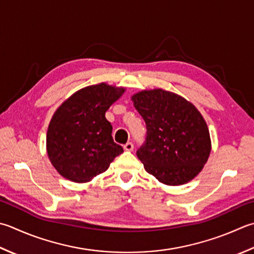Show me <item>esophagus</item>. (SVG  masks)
<instances>
[{
    "label": "esophagus",
    "mask_w": 254,
    "mask_h": 254,
    "mask_svg": "<svg viewBox=\"0 0 254 254\" xmlns=\"http://www.w3.org/2000/svg\"><path fill=\"white\" fill-rule=\"evenodd\" d=\"M124 150L126 151H127V152H131V151H133V148H134V145H133V143L132 142H127V144H124Z\"/></svg>",
    "instance_id": "1"
}]
</instances>
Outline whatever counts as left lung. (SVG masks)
Masks as SVG:
<instances>
[{
	"instance_id": "8db88e82",
	"label": "left lung",
	"mask_w": 254,
	"mask_h": 254,
	"mask_svg": "<svg viewBox=\"0 0 254 254\" xmlns=\"http://www.w3.org/2000/svg\"><path fill=\"white\" fill-rule=\"evenodd\" d=\"M146 124L136 155L145 171L165 185H183L201 172L211 151L207 123L192 103L163 89L132 96Z\"/></svg>"
}]
</instances>
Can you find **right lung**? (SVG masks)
Returning <instances> with one entry per match:
<instances>
[{
    "label": "right lung",
    "instance_id": "right-lung-1",
    "mask_svg": "<svg viewBox=\"0 0 254 254\" xmlns=\"http://www.w3.org/2000/svg\"><path fill=\"white\" fill-rule=\"evenodd\" d=\"M124 91L104 82L93 84L74 92L54 113L46 147L49 161L63 177L90 182L123 152L113 141L106 112Z\"/></svg>",
    "mask_w": 254,
    "mask_h": 254
}]
</instances>
